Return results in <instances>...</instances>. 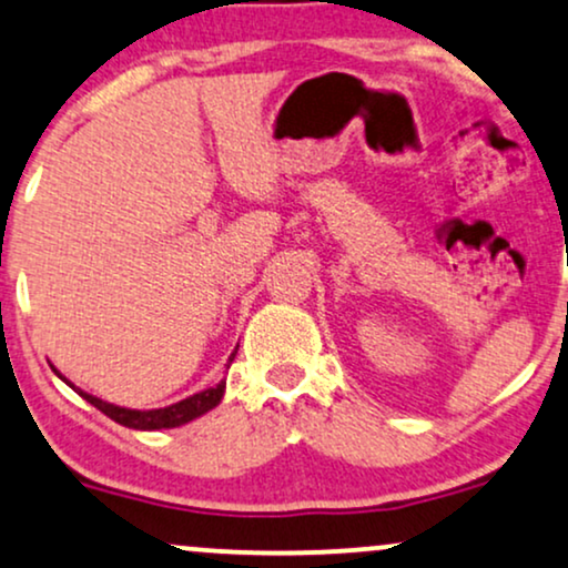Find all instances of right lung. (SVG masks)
Masks as SVG:
<instances>
[{"mask_svg":"<svg viewBox=\"0 0 568 568\" xmlns=\"http://www.w3.org/2000/svg\"><path fill=\"white\" fill-rule=\"evenodd\" d=\"M235 354H237V349L232 352L230 362L235 359ZM52 371H54V367H52ZM54 375H58L60 381H65V384L71 386L79 396H84L89 405H94V407L100 409V413H105L108 418L115 420V423H121V426L134 428V432H159V428H180V426H184V423L201 418V415H206L209 409H214L219 402H222L224 388H227V384H224V381H219L216 386L203 388V392L187 396V399L176 402V405L159 407V409H129V407L111 405V402L100 399V396H94V394L81 392V388L73 386L71 381H68L60 371H54Z\"/></svg>","mask_w":568,"mask_h":568,"instance_id":"obj_1","label":"right lung"}]
</instances>
